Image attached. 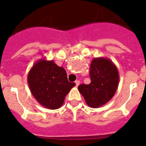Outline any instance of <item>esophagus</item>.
I'll return each mask as SVG.
<instances>
[{"instance_id":"1","label":"esophagus","mask_w":146,"mask_h":146,"mask_svg":"<svg viewBox=\"0 0 146 146\" xmlns=\"http://www.w3.org/2000/svg\"><path fill=\"white\" fill-rule=\"evenodd\" d=\"M75 83H76V86H79L80 83V80H76V81H75Z\"/></svg>"}]
</instances>
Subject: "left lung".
Instances as JSON below:
<instances>
[{"instance_id": "obj_1", "label": "left lung", "mask_w": 146, "mask_h": 146, "mask_svg": "<svg viewBox=\"0 0 146 146\" xmlns=\"http://www.w3.org/2000/svg\"><path fill=\"white\" fill-rule=\"evenodd\" d=\"M89 76L91 82L80 85L78 89L86 104L97 108L106 104L114 96L119 83V73L111 60L97 57L92 61Z\"/></svg>"}]
</instances>
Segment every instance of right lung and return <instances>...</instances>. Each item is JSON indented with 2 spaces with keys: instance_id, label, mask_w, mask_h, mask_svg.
I'll return each mask as SVG.
<instances>
[{
  "instance_id": "right-lung-1",
  "label": "right lung",
  "mask_w": 146,
  "mask_h": 146,
  "mask_svg": "<svg viewBox=\"0 0 146 146\" xmlns=\"http://www.w3.org/2000/svg\"><path fill=\"white\" fill-rule=\"evenodd\" d=\"M30 91L37 102L46 108L54 110L63 105L65 97L76 84L67 80L66 70L53 60L36 61L27 77Z\"/></svg>"
}]
</instances>
